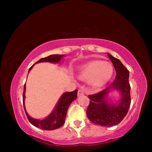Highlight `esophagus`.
<instances>
[{
    "mask_svg": "<svg viewBox=\"0 0 152 152\" xmlns=\"http://www.w3.org/2000/svg\"><path fill=\"white\" fill-rule=\"evenodd\" d=\"M84 94V92L82 90H78V96H81V95Z\"/></svg>",
    "mask_w": 152,
    "mask_h": 152,
    "instance_id": "obj_1",
    "label": "esophagus"
}]
</instances>
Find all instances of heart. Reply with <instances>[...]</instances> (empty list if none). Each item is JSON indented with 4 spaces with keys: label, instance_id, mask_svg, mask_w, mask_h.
I'll return each instance as SVG.
<instances>
[{
    "label": "heart",
    "instance_id": "1",
    "mask_svg": "<svg viewBox=\"0 0 152 152\" xmlns=\"http://www.w3.org/2000/svg\"><path fill=\"white\" fill-rule=\"evenodd\" d=\"M111 64L101 60L90 61L80 68L78 77L82 80L88 79V82L94 88L104 86L113 75Z\"/></svg>",
    "mask_w": 152,
    "mask_h": 152
}]
</instances>
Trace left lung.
<instances>
[{
    "mask_svg": "<svg viewBox=\"0 0 152 152\" xmlns=\"http://www.w3.org/2000/svg\"><path fill=\"white\" fill-rule=\"evenodd\" d=\"M116 70L115 80L103 91L93 95H89L91 99L87 108L86 115L92 123L103 127L117 125L127 114L131 104L129 72L119 60L107 53ZM113 89L119 91L121 95L116 104L107 100V94Z\"/></svg>",
    "mask_w": 152,
    "mask_h": 152,
    "instance_id": "obj_1",
    "label": "left lung"
}]
</instances>
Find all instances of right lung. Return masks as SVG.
<instances>
[{"label": "right lung", "instance_id": "obj_1", "mask_svg": "<svg viewBox=\"0 0 152 152\" xmlns=\"http://www.w3.org/2000/svg\"><path fill=\"white\" fill-rule=\"evenodd\" d=\"M64 55H50L46 58H43L40 59L39 61H37L35 64L40 62H51V63H59L61 61V59H62ZM33 65L31 67L29 70V72L31 70L33 67ZM28 72V74H29ZM25 84L24 85V91L23 94V102L24 109L26 115L29 119V122L32 125L35 126L36 127L40 128L43 130H53L56 129L60 127L64 124L65 122L67 111H68V107L70 106L72 102L77 99V92L78 90L76 89L75 91L72 92H66L61 95L60 99L58 101V103L56 104L54 109L51 112L48 117H46L43 119H36L34 118L30 117L26 111L25 107Z\"/></svg>", "mask_w": 152, "mask_h": 152}]
</instances>
